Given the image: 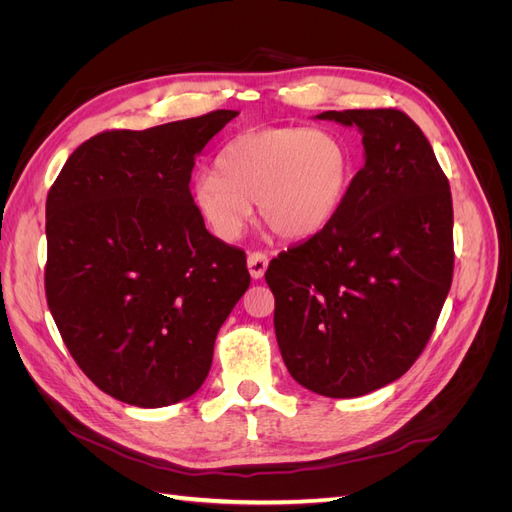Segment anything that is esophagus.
I'll use <instances>...</instances> for the list:
<instances>
[{"mask_svg": "<svg viewBox=\"0 0 512 512\" xmlns=\"http://www.w3.org/2000/svg\"><path fill=\"white\" fill-rule=\"evenodd\" d=\"M267 267H269V258H267V254L254 252V254L247 256V269H250V275L254 277V280H260V277L265 275Z\"/></svg>", "mask_w": 512, "mask_h": 512, "instance_id": "34e87169", "label": "esophagus"}]
</instances>
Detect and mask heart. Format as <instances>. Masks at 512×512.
<instances>
[{
	"mask_svg": "<svg viewBox=\"0 0 512 512\" xmlns=\"http://www.w3.org/2000/svg\"><path fill=\"white\" fill-rule=\"evenodd\" d=\"M354 156L342 136L309 128L237 134L215 158V173L192 181L198 218L220 241H235L258 205L262 224L282 239H309L342 211Z\"/></svg>",
	"mask_w": 512,
	"mask_h": 512,
	"instance_id": "b5f03b06",
	"label": "heart"
}]
</instances>
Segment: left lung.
Returning <instances> with one entry per match:
<instances>
[{
	"mask_svg": "<svg viewBox=\"0 0 512 512\" xmlns=\"http://www.w3.org/2000/svg\"><path fill=\"white\" fill-rule=\"evenodd\" d=\"M356 126L365 166L337 218L269 262L275 337L290 376L361 397L412 367L453 282V200L421 128L395 108L324 111Z\"/></svg>",
	"mask_w": 512,
	"mask_h": 512,
	"instance_id": "8db88e82",
	"label": "left lung"
}]
</instances>
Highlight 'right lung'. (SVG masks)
<instances>
[{
  "label": "right lung",
  "instance_id": "right-lung-1",
  "mask_svg": "<svg viewBox=\"0 0 512 512\" xmlns=\"http://www.w3.org/2000/svg\"><path fill=\"white\" fill-rule=\"evenodd\" d=\"M237 111L89 138L46 196V301L100 391L164 408L205 382L218 331L250 288L245 252L192 205L194 160Z\"/></svg>",
  "mask_w": 512,
  "mask_h": 512
}]
</instances>
